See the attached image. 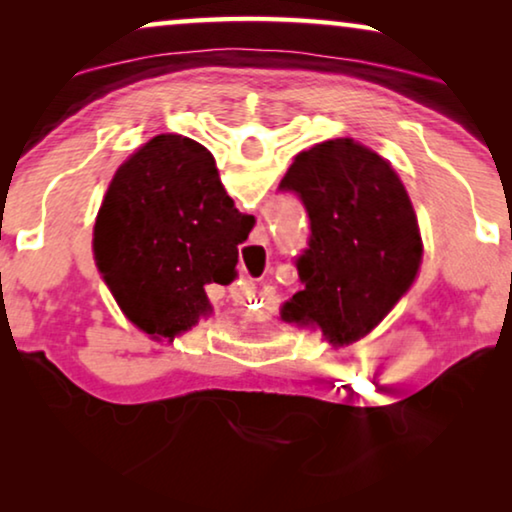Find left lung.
<instances>
[{
	"instance_id": "1",
	"label": "left lung",
	"mask_w": 512,
	"mask_h": 512,
	"mask_svg": "<svg viewBox=\"0 0 512 512\" xmlns=\"http://www.w3.org/2000/svg\"><path fill=\"white\" fill-rule=\"evenodd\" d=\"M279 191L303 202L310 237L296 268L303 291L282 317L317 324L333 342L363 338L410 289L422 263L417 216L398 174L352 139L293 160Z\"/></svg>"
}]
</instances>
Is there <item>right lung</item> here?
Masks as SVG:
<instances>
[{
  "label": "right lung",
  "instance_id": "obj_1",
  "mask_svg": "<svg viewBox=\"0 0 512 512\" xmlns=\"http://www.w3.org/2000/svg\"><path fill=\"white\" fill-rule=\"evenodd\" d=\"M254 223L235 209L205 146L158 135L121 165L104 195L97 268L139 328L186 331L209 312L205 286L233 277Z\"/></svg>",
  "mask_w": 512,
  "mask_h": 512
}]
</instances>
